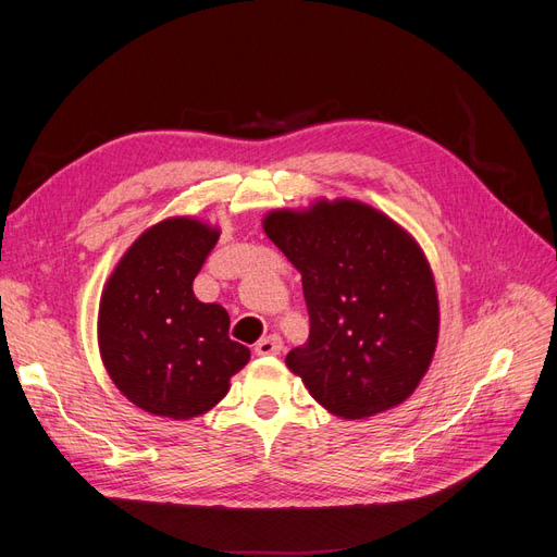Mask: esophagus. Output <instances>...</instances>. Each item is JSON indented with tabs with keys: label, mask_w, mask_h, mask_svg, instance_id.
Segmentation results:
<instances>
[{
	"label": "esophagus",
	"mask_w": 557,
	"mask_h": 557,
	"mask_svg": "<svg viewBox=\"0 0 557 557\" xmlns=\"http://www.w3.org/2000/svg\"><path fill=\"white\" fill-rule=\"evenodd\" d=\"M281 350H283V342L276 334H269L256 344V356H278Z\"/></svg>",
	"instance_id": "obj_1"
}]
</instances>
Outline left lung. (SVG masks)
Here are the masks:
<instances>
[{
	"instance_id": "obj_1",
	"label": "left lung",
	"mask_w": 557,
	"mask_h": 557,
	"mask_svg": "<svg viewBox=\"0 0 557 557\" xmlns=\"http://www.w3.org/2000/svg\"><path fill=\"white\" fill-rule=\"evenodd\" d=\"M264 232L301 274L309 342L285 358L311 397L344 418L407 399L425 376L440 305L423 250L360 201L272 211Z\"/></svg>"
}]
</instances>
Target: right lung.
Wrapping results in <instances>:
<instances>
[{
	"mask_svg": "<svg viewBox=\"0 0 557 557\" xmlns=\"http://www.w3.org/2000/svg\"><path fill=\"white\" fill-rule=\"evenodd\" d=\"M215 242L218 230L193 218L153 225L117 262L99 301L107 372L148 413L174 420L207 413L250 358L230 339L227 311L193 293Z\"/></svg>",
	"mask_w": 557,
	"mask_h": 557,
	"instance_id": "right-lung-1",
	"label": "right lung"
}]
</instances>
